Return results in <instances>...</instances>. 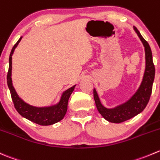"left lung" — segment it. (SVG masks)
<instances>
[{
  "mask_svg": "<svg viewBox=\"0 0 160 160\" xmlns=\"http://www.w3.org/2000/svg\"><path fill=\"white\" fill-rule=\"evenodd\" d=\"M134 29L140 38L145 48V69L142 81L136 92L124 103L120 104L114 108H105L101 102L99 96L94 88V98L98 111L107 121L119 123L131 119L142 112L146 107L152 94L153 81L155 78V66L152 61V54L148 43L145 41L138 29Z\"/></svg>",
  "mask_w": 160,
  "mask_h": 160,
  "instance_id": "obj_1",
  "label": "left lung"
}]
</instances>
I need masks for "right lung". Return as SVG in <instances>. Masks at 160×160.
Wrapping results in <instances>:
<instances>
[{
  "label": "right lung",
  "mask_w": 160,
  "mask_h": 160,
  "mask_svg": "<svg viewBox=\"0 0 160 160\" xmlns=\"http://www.w3.org/2000/svg\"><path fill=\"white\" fill-rule=\"evenodd\" d=\"M22 37L17 41L16 44L12 48V52L9 56V69L7 75L8 86L10 90L11 95L14 105L18 112L26 119H29L33 123H37L42 126H48V125L55 124L58 122L61 121L64 118L66 112H67L68 102L71 94L73 91L76 85L71 87L70 88L65 91L62 94L59 102L57 104L50 106L45 107H36L29 105L25 102L18 95L15 89L13 87L12 80V55H13L15 49L18 46V43L21 41Z\"/></svg>",
  "instance_id": "1"
}]
</instances>
